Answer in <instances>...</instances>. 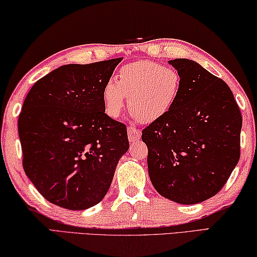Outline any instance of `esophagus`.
<instances>
[{
    "label": "esophagus",
    "instance_id": "esophagus-1",
    "mask_svg": "<svg viewBox=\"0 0 257 257\" xmlns=\"http://www.w3.org/2000/svg\"><path fill=\"white\" fill-rule=\"evenodd\" d=\"M127 134H128V140L131 142H136L141 138V131L139 128L134 127V126H128Z\"/></svg>",
    "mask_w": 257,
    "mask_h": 257
}]
</instances>
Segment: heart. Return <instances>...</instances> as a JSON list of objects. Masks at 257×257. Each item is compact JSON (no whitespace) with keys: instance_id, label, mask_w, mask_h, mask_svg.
Returning a JSON list of instances; mask_svg holds the SVG:
<instances>
[{"instance_id":"b5f03b06","label":"heart","mask_w":257,"mask_h":257,"mask_svg":"<svg viewBox=\"0 0 257 257\" xmlns=\"http://www.w3.org/2000/svg\"><path fill=\"white\" fill-rule=\"evenodd\" d=\"M181 89L182 76L174 67L154 60L131 62L120 67L118 82L109 78L104 83V110L111 118L119 117L128 95V107L134 118L154 123L173 109Z\"/></svg>"}]
</instances>
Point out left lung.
<instances>
[{
  "label": "left lung",
  "instance_id": "left-lung-1",
  "mask_svg": "<svg viewBox=\"0 0 257 257\" xmlns=\"http://www.w3.org/2000/svg\"><path fill=\"white\" fill-rule=\"evenodd\" d=\"M182 89L173 109L142 130L155 189L183 205L223 188L240 157L242 118L230 87L189 59L168 61Z\"/></svg>",
  "mask_w": 257,
  "mask_h": 257
}]
</instances>
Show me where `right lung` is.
<instances>
[{"label":"right lung","mask_w":257,"mask_h":257,"mask_svg":"<svg viewBox=\"0 0 257 257\" xmlns=\"http://www.w3.org/2000/svg\"><path fill=\"white\" fill-rule=\"evenodd\" d=\"M120 61L61 66L28 92L18 119L23 166L50 203L82 211L108 192L128 150L126 125L104 113L102 101Z\"/></svg>","instance_id":"obj_1"}]
</instances>
